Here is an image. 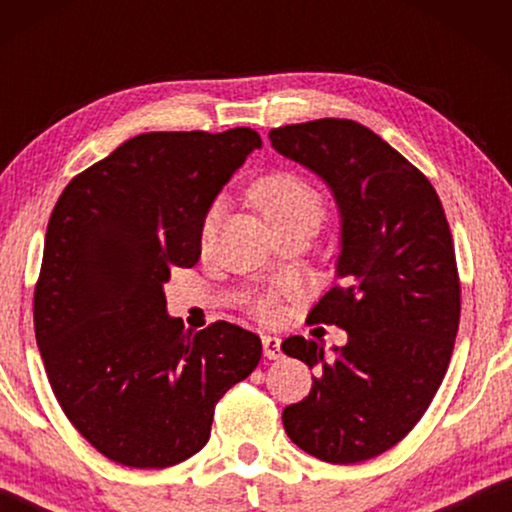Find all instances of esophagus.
<instances>
[{"instance_id":"34e87169","label":"esophagus","mask_w":512,"mask_h":512,"mask_svg":"<svg viewBox=\"0 0 512 512\" xmlns=\"http://www.w3.org/2000/svg\"><path fill=\"white\" fill-rule=\"evenodd\" d=\"M263 354L268 359H279L282 356V340L277 335H263Z\"/></svg>"}]
</instances>
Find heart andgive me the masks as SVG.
Wrapping results in <instances>:
<instances>
[{"label":"heart","instance_id":"obj_1","mask_svg":"<svg viewBox=\"0 0 512 512\" xmlns=\"http://www.w3.org/2000/svg\"><path fill=\"white\" fill-rule=\"evenodd\" d=\"M249 198L254 205L261 209L265 221L270 226H279V223H289L296 219H310L314 223L321 221L324 216V195L314 188L310 181L300 177L296 172L277 170L270 174H263L256 179L249 188ZM216 207H212L202 221V240H209L214 230ZM258 310L265 317H272L277 312L275 303L265 298L258 303Z\"/></svg>","mask_w":512,"mask_h":512}]
</instances>
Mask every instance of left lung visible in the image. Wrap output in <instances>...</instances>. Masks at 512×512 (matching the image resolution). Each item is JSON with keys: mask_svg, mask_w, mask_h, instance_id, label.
<instances>
[{"mask_svg": "<svg viewBox=\"0 0 512 512\" xmlns=\"http://www.w3.org/2000/svg\"><path fill=\"white\" fill-rule=\"evenodd\" d=\"M270 142L331 186L342 216L340 282L310 321L340 326L347 345L282 342L317 370L284 429L312 457L359 464L415 429L450 366L461 314L450 223L431 181L366 125L319 118L272 128Z\"/></svg>", "mask_w": 512, "mask_h": 512, "instance_id": "8db88e82", "label": "left lung"}]
</instances>
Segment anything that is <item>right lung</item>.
Returning a JSON list of instances; mask_svg holds the SVG:
<instances>
[{"mask_svg": "<svg viewBox=\"0 0 512 512\" xmlns=\"http://www.w3.org/2000/svg\"><path fill=\"white\" fill-rule=\"evenodd\" d=\"M261 137L144 132L69 181L48 219L34 335L51 389L104 457L167 468L207 445L219 398L261 361V338L167 317L163 284L200 258L216 193Z\"/></svg>", "mask_w": 512, "mask_h": 512, "instance_id": "1", "label": "right lung"}]
</instances>
